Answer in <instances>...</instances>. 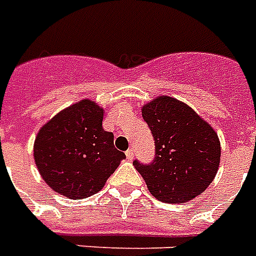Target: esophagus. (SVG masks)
<instances>
[{
    "label": "esophagus",
    "instance_id": "34e87169",
    "mask_svg": "<svg viewBox=\"0 0 256 256\" xmlns=\"http://www.w3.org/2000/svg\"><path fill=\"white\" fill-rule=\"evenodd\" d=\"M126 156H128V160H132L134 158V150L132 148H128V152H126Z\"/></svg>",
    "mask_w": 256,
    "mask_h": 256
}]
</instances>
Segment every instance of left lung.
Listing matches in <instances>:
<instances>
[{
  "mask_svg": "<svg viewBox=\"0 0 256 256\" xmlns=\"http://www.w3.org/2000/svg\"><path fill=\"white\" fill-rule=\"evenodd\" d=\"M142 116L156 140L150 164H132L154 198L183 203L196 198L216 175L220 162L218 134L188 104L156 96L142 108Z\"/></svg>",
  "mask_w": 256,
  "mask_h": 256,
  "instance_id": "left-lung-1",
  "label": "left lung"
}]
</instances>
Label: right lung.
I'll use <instances>...</instances> for the list:
<instances>
[{
  "label": "right lung",
  "instance_id": "obj_1",
  "mask_svg": "<svg viewBox=\"0 0 256 256\" xmlns=\"http://www.w3.org/2000/svg\"><path fill=\"white\" fill-rule=\"evenodd\" d=\"M104 108L82 100L60 112L38 132L34 160L48 186L70 199L96 194L124 160L112 132L102 128Z\"/></svg>",
  "mask_w": 256,
  "mask_h": 256
}]
</instances>
